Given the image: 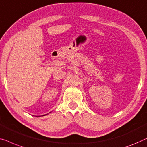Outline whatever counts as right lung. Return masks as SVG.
I'll return each mask as SVG.
<instances>
[{"mask_svg":"<svg viewBox=\"0 0 147 147\" xmlns=\"http://www.w3.org/2000/svg\"><path fill=\"white\" fill-rule=\"evenodd\" d=\"M46 115H47V114H46Z\"/></svg>","mask_w":147,"mask_h":147,"instance_id":"obj_1","label":"right lung"}]
</instances>
